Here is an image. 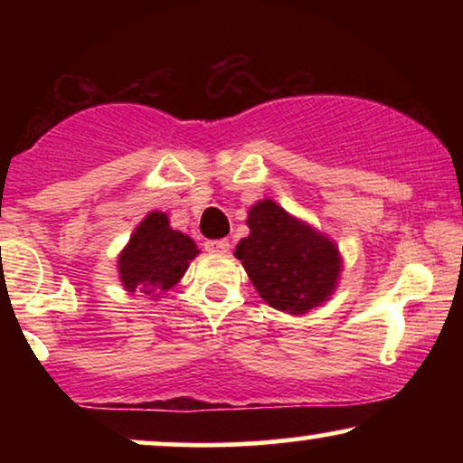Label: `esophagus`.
<instances>
[{
	"instance_id": "esophagus-1",
	"label": "esophagus",
	"mask_w": 463,
	"mask_h": 463,
	"mask_svg": "<svg viewBox=\"0 0 463 463\" xmlns=\"http://www.w3.org/2000/svg\"><path fill=\"white\" fill-rule=\"evenodd\" d=\"M204 248L209 250L211 254H226L231 243H228V239H209V241L204 243Z\"/></svg>"
}]
</instances>
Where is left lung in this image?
<instances>
[{
	"mask_svg": "<svg viewBox=\"0 0 463 463\" xmlns=\"http://www.w3.org/2000/svg\"><path fill=\"white\" fill-rule=\"evenodd\" d=\"M248 228L250 235L237 243L235 257L269 307L307 313L331 296L342 269L333 241L272 200L250 209Z\"/></svg>",
	"mask_w": 463,
	"mask_h": 463,
	"instance_id": "obj_1",
	"label": "left lung"
}]
</instances>
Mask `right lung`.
Wrapping results in <instances>:
<instances>
[{
  "label": "right lung",
  "mask_w": 463,
  "mask_h": 463,
  "mask_svg": "<svg viewBox=\"0 0 463 463\" xmlns=\"http://www.w3.org/2000/svg\"><path fill=\"white\" fill-rule=\"evenodd\" d=\"M198 254L194 239L172 231L165 213L154 211L141 222L119 254V279L128 291L158 294L172 289Z\"/></svg>",
  "instance_id": "1"
}]
</instances>
